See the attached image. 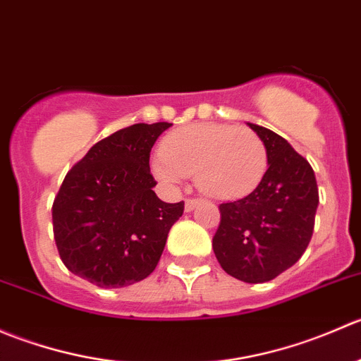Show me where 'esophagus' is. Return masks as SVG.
<instances>
[{
  "mask_svg": "<svg viewBox=\"0 0 361 361\" xmlns=\"http://www.w3.org/2000/svg\"><path fill=\"white\" fill-rule=\"evenodd\" d=\"M199 204H201V201H195V199H187V201H185V211H187V213L188 211H194Z\"/></svg>",
  "mask_w": 361,
  "mask_h": 361,
  "instance_id": "obj_1",
  "label": "esophagus"
}]
</instances>
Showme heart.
Listing matches in <instances>:
<instances>
[{
	"instance_id": "1",
	"label": "heart",
	"mask_w": 361,
	"mask_h": 361,
	"mask_svg": "<svg viewBox=\"0 0 361 361\" xmlns=\"http://www.w3.org/2000/svg\"><path fill=\"white\" fill-rule=\"evenodd\" d=\"M166 188L180 187L187 174L209 197L232 201L251 194L267 171V148L253 130L227 123H194L164 137L150 162Z\"/></svg>"
}]
</instances>
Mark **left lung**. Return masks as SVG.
I'll list each match as a JSON object with an SVG mask.
<instances>
[{
	"label": "left lung",
	"instance_id": "8db88e82",
	"mask_svg": "<svg viewBox=\"0 0 361 361\" xmlns=\"http://www.w3.org/2000/svg\"><path fill=\"white\" fill-rule=\"evenodd\" d=\"M248 126L267 148L269 167L251 194L220 204L213 251L232 278L265 283L304 255L314 231L319 197L311 164L274 130Z\"/></svg>",
	"mask_w": 361,
	"mask_h": 361
}]
</instances>
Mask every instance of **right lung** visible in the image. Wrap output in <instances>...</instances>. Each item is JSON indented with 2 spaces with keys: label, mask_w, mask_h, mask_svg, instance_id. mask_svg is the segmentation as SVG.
I'll return each instance as SVG.
<instances>
[{
  "label": "right lung",
  "mask_w": 361,
  "mask_h": 361,
  "mask_svg": "<svg viewBox=\"0 0 361 361\" xmlns=\"http://www.w3.org/2000/svg\"><path fill=\"white\" fill-rule=\"evenodd\" d=\"M173 123H134L94 145L64 178L52 206L61 260L101 288L134 285L154 272L183 201H160L150 152Z\"/></svg>",
  "instance_id": "add662e5"
}]
</instances>
